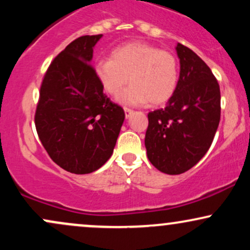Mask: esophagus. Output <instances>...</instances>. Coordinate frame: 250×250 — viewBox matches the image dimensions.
Instances as JSON below:
<instances>
[{
    "label": "esophagus",
    "instance_id": "1",
    "mask_svg": "<svg viewBox=\"0 0 250 250\" xmlns=\"http://www.w3.org/2000/svg\"><path fill=\"white\" fill-rule=\"evenodd\" d=\"M123 109H125V117H127V119H128V117H130L131 114L134 113V110H133V109H130V108H127V107H125V108H123Z\"/></svg>",
    "mask_w": 250,
    "mask_h": 250
}]
</instances>
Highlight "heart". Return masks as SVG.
<instances>
[{"mask_svg":"<svg viewBox=\"0 0 250 250\" xmlns=\"http://www.w3.org/2000/svg\"><path fill=\"white\" fill-rule=\"evenodd\" d=\"M97 81L108 95H120L125 105L168 102L179 83V67L175 56L145 42H131L111 51L110 59L101 60L94 68Z\"/></svg>","mask_w":250,"mask_h":250,"instance_id":"1","label":"heart"}]
</instances>
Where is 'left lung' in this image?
<instances>
[{
	"mask_svg": "<svg viewBox=\"0 0 250 250\" xmlns=\"http://www.w3.org/2000/svg\"><path fill=\"white\" fill-rule=\"evenodd\" d=\"M180 77L163 109L148 114L145 146L149 161L162 173L177 175L205 156L220 123V85L193 50L177 43Z\"/></svg>",
	"mask_w": 250,
	"mask_h": 250,
	"instance_id": "obj_1",
	"label": "left lung"
}]
</instances>
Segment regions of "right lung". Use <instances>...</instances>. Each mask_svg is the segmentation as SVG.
I'll return each instance as SVG.
<instances>
[{
	"label": "right lung",
	"instance_id": "obj_1",
	"mask_svg": "<svg viewBox=\"0 0 250 250\" xmlns=\"http://www.w3.org/2000/svg\"><path fill=\"white\" fill-rule=\"evenodd\" d=\"M102 35L74 40L50 63L40 90L35 125L56 165L89 174L110 159L125 111L103 94L90 65Z\"/></svg>",
	"mask_w": 250,
	"mask_h": 250
}]
</instances>
